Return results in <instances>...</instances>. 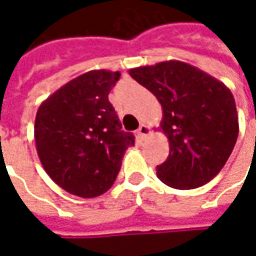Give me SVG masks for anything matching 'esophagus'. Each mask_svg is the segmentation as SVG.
<instances>
[{"mask_svg": "<svg viewBox=\"0 0 256 256\" xmlns=\"http://www.w3.org/2000/svg\"><path fill=\"white\" fill-rule=\"evenodd\" d=\"M150 134V128L148 126H146V124H142L138 130H137V136L140 137V138H144Z\"/></svg>", "mask_w": 256, "mask_h": 256, "instance_id": "esophagus-1", "label": "esophagus"}]
</instances>
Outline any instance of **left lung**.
Wrapping results in <instances>:
<instances>
[{
	"label": "left lung",
	"mask_w": 256,
	"mask_h": 256,
	"mask_svg": "<svg viewBox=\"0 0 256 256\" xmlns=\"http://www.w3.org/2000/svg\"><path fill=\"white\" fill-rule=\"evenodd\" d=\"M130 76L163 108L162 130L170 153L157 177L172 188H197L216 177L238 137V114L231 90L196 66L180 60L130 69Z\"/></svg>",
	"instance_id": "left-lung-1"
}]
</instances>
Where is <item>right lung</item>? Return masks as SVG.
Instances as JSON below:
<instances>
[{"label":"right lung","instance_id":"1","mask_svg":"<svg viewBox=\"0 0 256 256\" xmlns=\"http://www.w3.org/2000/svg\"><path fill=\"white\" fill-rule=\"evenodd\" d=\"M119 72L90 70L58 89L35 118L36 152L45 172L68 192L93 198L113 186L134 136L122 130L109 102Z\"/></svg>","mask_w":256,"mask_h":256}]
</instances>
